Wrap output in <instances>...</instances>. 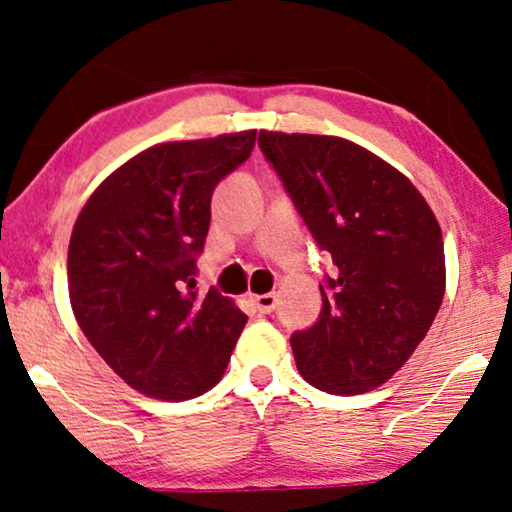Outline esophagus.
Segmentation results:
<instances>
[{
	"label": "esophagus",
	"mask_w": 512,
	"mask_h": 512,
	"mask_svg": "<svg viewBox=\"0 0 512 512\" xmlns=\"http://www.w3.org/2000/svg\"><path fill=\"white\" fill-rule=\"evenodd\" d=\"M249 300H251V305H254L261 314H270L272 310H275V305H277L275 293H261V296H249Z\"/></svg>",
	"instance_id": "esophagus-1"
}]
</instances>
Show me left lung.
<instances>
[{
	"mask_svg": "<svg viewBox=\"0 0 512 512\" xmlns=\"http://www.w3.org/2000/svg\"><path fill=\"white\" fill-rule=\"evenodd\" d=\"M258 144L338 268L319 286L317 324L291 338L300 375L328 394L373 391L405 366L443 303L436 214L403 172L349 139L261 130Z\"/></svg>",
	"mask_w": 512,
	"mask_h": 512,
	"instance_id": "left-lung-1",
	"label": "left lung"
}]
</instances>
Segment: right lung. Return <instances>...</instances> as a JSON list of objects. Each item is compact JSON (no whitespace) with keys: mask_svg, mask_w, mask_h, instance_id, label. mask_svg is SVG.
Returning <instances> with one entry per match:
<instances>
[{"mask_svg":"<svg viewBox=\"0 0 512 512\" xmlns=\"http://www.w3.org/2000/svg\"><path fill=\"white\" fill-rule=\"evenodd\" d=\"M256 130L151 146L95 188L67 251L69 303L107 366L158 401L202 396L226 373L247 324L235 300L195 291V256L219 181Z\"/></svg>","mask_w":512,"mask_h":512,"instance_id":"1","label":"right lung"}]
</instances>
